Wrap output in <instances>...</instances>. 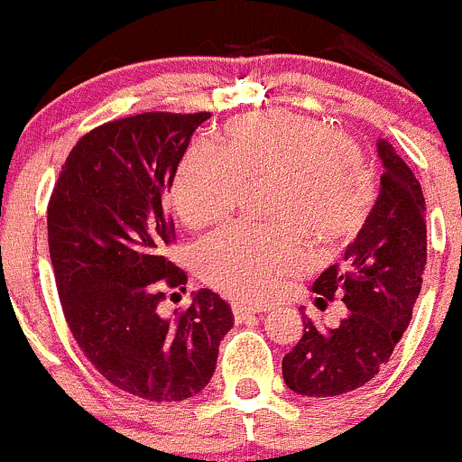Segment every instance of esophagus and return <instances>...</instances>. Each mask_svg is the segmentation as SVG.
Segmentation results:
<instances>
[{
    "instance_id": "esophagus-1",
    "label": "esophagus",
    "mask_w": 462,
    "mask_h": 462,
    "mask_svg": "<svg viewBox=\"0 0 462 462\" xmlns=\"http://www.w3.org/2000/svg\"><path fill=\"white\" fill-rule=\"evenodd\" d=\"M263 306H248V304H232V315H235L236 321H244L253 315L263 313Z\"/></svg>"
}]
</instances>
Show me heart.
<instances>
[{
  "mask_svg": "<svg viewBox=\"0 0 462 462\" xmlns=\"http://www.w3.org/2000/svg\"><path fill=\"white\" fill-rule=\"evenodd\" d=\"M263 180V208L277 223L232 226L194 250L199 277L241 301H265L306 263L301 235L337 248L375 208L374 171L360 144L326 120L261 111L230 120L214 147L194 144L171 180V205L189 227L212 226L235 209L241 185Z\"/></svg>",
  "mask_w": 462,
  "mask_h": 462,
  "instance_id": "b5f03b06",
  "label": "heart"
}]
</instances>
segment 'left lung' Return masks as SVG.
I'll return each instance as SVG.
<instances>
[{
  "label": "left lung",
  "instance_id": "obj_1",
  "mask_svg": "<svg viewBox=\"0 0 462 462\" xmlns=\"http://www.w3.org/2000/svg\"><path fill=\"white\" fill-rule=\"evenodd\" d=\"M377 153L384 174L374 212L344 259L313 283L326 300L339 297L348 315L330 330L304 318L301 339L282 362L283 382L295 393L330 398L366 384L411 321L427 263L425 197L389 143H377Z\"/></svg>",
  "mask_w": 462,
  "mask_h": 462
}]
</instances>
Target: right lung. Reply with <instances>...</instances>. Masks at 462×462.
<instances>
[{
  "label": "right lung",
  "instance_id": "obj_1",
  "mask_svg": "<svg viewBox=\"0 0 462 462\" xmlns=\"http://www.w3.org/2000/svg\"><path fill=\"white\" fill-rule=\"evenodd\" d=\"M208 118L209 111H147L91 129L49 199L51 263L78 346L105 380L152 402L197 395L235 324L208 288L171 318L158 310L165 288L185 291L188 282L165 257L176 232L162 194Z\"/></svg>",
  "mask_w": 462,
  "mask_h": 462
}]
</instances>
